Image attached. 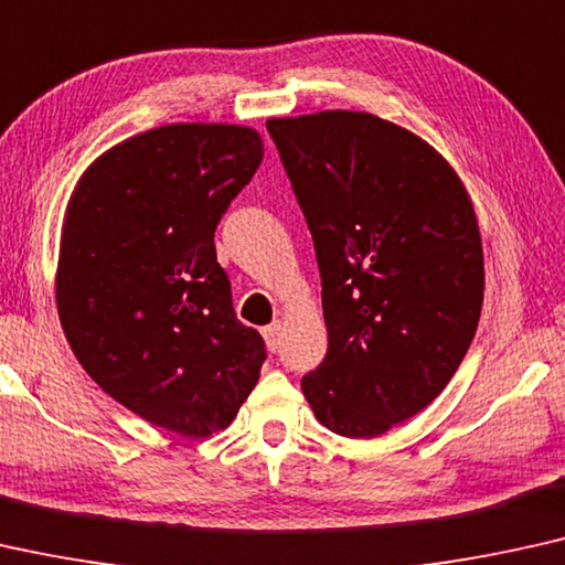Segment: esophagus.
<instances>
[{
  "instance_id": "1",
  "label": "esophagus",
  "mask_w": 565,
  "mask_h": 565,
  "mask_svg": "<svg viewBox=\"0 0 565 565\" xmlns=\"http://www.w3.org/2000/svg\"><path fill=\"white\" fill-rule=\"evenodd\" d=\"M281 322H274L268 324V328H264V338H266V348L271 353H276L281 348Z\"/></svg>"
}]
</instances>
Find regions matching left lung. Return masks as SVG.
Here are the masks:
<instances>
[{"mask_svg":"<svg viewBox=\"0 0 565 565\" xmlns=\"http://www.w3.org/2000/svg\"><path fill=\"white\" fill-rule=\"evenodd\" d=\"M266 127L322 279L328 353L301 392L328 430L376 438L448 386L479 328L471 196L430 142L376 115L328 109Z\"/></svg>","mask_w":565,"mask_h":565,"instance_id":"left-lung-1","label":"left lung"}]
</instances>
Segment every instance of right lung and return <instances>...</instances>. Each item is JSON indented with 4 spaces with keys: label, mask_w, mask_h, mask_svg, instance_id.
Listing matches in <instances>:
<instances>
[{
    "label": "right lung",
    "mask_w": 565,
    "mask_h": 565,
    "mask_svg": "<svg viewBox=\"0 0 565 565\" xmlns=\"http://www.w3.org/2000/svg\"><path fill=\"white\" fill-rule=\"evenodd\" d=\"M260 161L253 127L163 125L102 153L63 217L55 305L71 351L115 402L184 438L225 430L266 361L214 250Z\"/></svg>",
    "instance_id": "obj_1"
}]
</instances>
